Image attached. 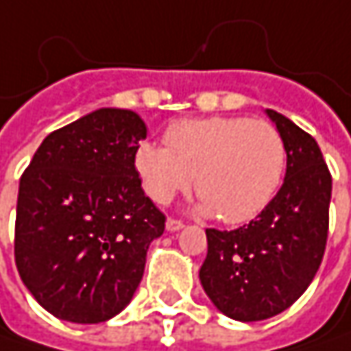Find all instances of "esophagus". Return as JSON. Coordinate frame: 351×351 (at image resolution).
Wrapping results in <instances>:
<instances>
[{
    "instance_id": "34e87169",
    "label": "esophagus",
    "mask_w": 351,
    "mask_h": 351,
    "mask_svg": "<svg viewBox=\"0 0 351 351\" xmlns=\"http://www.w3.org/2000/svg\"><path fill=\"white\" fill-rule=\"evenodd\" d=\"M182 228H184L182 221H178V219H167V230H169V232H178V230H182Z\"/></svg>"
}]
</instances>
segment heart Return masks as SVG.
<instances>
[{"label":"heart","mask_w":351,"mask_h":351,"mask_svg":"<svg viewBox=\"0 0 351 351\" xmlns=\"http://www.w3.org/2000/svg\"><path fill=\"white\" fill-rule=\"evenodd\" d=\"M165 142H142L136 148L134 167L146 195L169 203L195 176L201 195L197 209L217 213L230 226L258 217L274 199L287 169L282 136L266 119H178L167 128Z\"/></svg>","instance_id":"obj_1"}]
</instances>
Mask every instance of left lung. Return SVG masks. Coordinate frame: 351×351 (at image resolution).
<instances>
[{
	"label": "left lung",
	"mask_w": 351,
	"mask_h": 351,
	"mask_svg": "<svg viewBox=\"0 0 351 351\" xmlns=\"http://www.w3.org/2000/svg\"><path fill=\"white\" fill-rule=\"evenodd\" d=\"M287 148V175L270 205L232 232L207 230L199 270L211 303L236 321L289 309L319 270L329 228L331 175L317 142L289 117L266 109Z\"/></svg>",
	"instance_id": "obj_1"
}]
</instances>
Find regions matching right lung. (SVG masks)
Listing matches in <instances>:
<instances>
[{"label": "right lung", "instance_id": "1", "mask_svg": "<svg viewBox=\"0 0 351 351\" xmlns=\"http://www.w3.org/2000/svg\"><path fill=\"white\" fill-rule=\"evenodd\" d=\"M146 134L132 109H95L48 134L20 178L16 266L36 301L62 321L121 313L148 245L165 232L134 167Z\"/></svg>", "mask_w": 351, "mask_h": 351}]
</instances>
